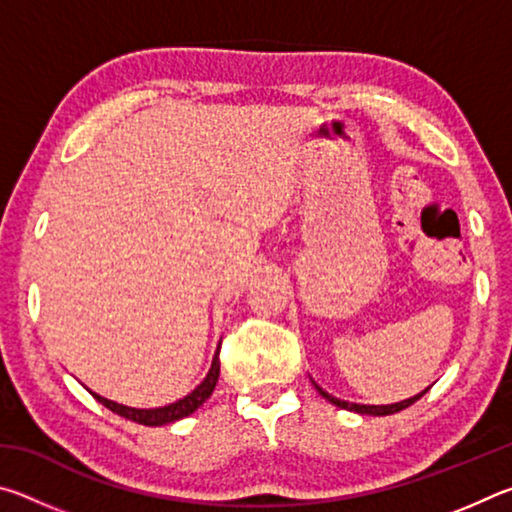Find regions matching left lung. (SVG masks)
Segmentation results:
<instances>
[{"mask_svg":"<svg viewBox=\"0 0 512 512\" xmlns=\"http://www.w3.org/2000/svg\"><path fill=\"white\" fill-rule=\"evenodd\" d=\"M316 388H318V393L325 397L327 402H332L334 406H341V409H348V411H354V413H363V415H391V413H397V411H402V409H406V406H411V404H415L420 400V397L429 391H422L420 395H415V397H411V400H404V402H397V404H388V406H363V404H352V402H343V400H336L334 395H329V393H325L323 388H320L318 384H314Z\"/></svg>","mask_w":512,"mask_h":512,"instance_id":"1","label":"left lung"}]
</instances>
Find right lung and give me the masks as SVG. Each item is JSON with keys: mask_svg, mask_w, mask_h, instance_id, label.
I'll list each match as a JSON object with an SVG mask.
<instances>
[{"mask_svg": "<svg viewBox=\"0 0 512 512\" xmlns=\"http://www.w3.org/2000/svg\"><path fill=\"white\" fill-rule=\"evenodd\" d=\"M221 352V348H219ZM219 352H216V357L212 361V368L207 372V377L203 379V384L196 388V391L189 393L183 400L173 402L169 406H162V409H131V406H124V404H117V402H110L106 397H101L97 393H92L97 400L110 409L112 413L121 415V418L126 420H133L137 424H146V427H160V424H169V422H176L180 418H187V415H192L198 406H201L207 397L212 395L216 381H219V372H221V361H219Z\"/></svg>", "mask_w": 512, "mask_h": 512, "instance_id": "1", "label": "right lung"}]
</instances>
